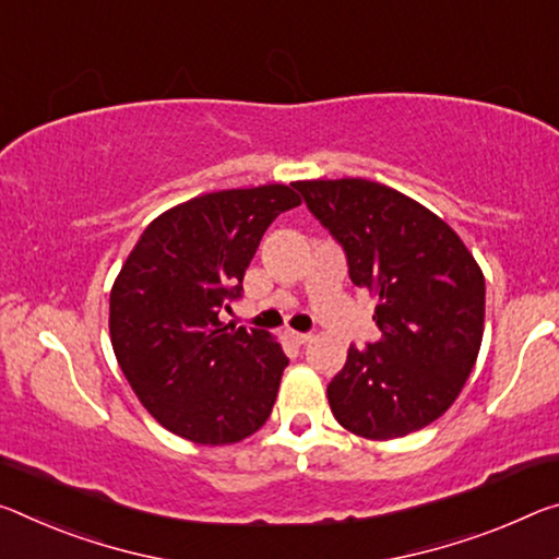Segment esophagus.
<instances>
[{
    "label": "esophagus",
    "instance_id": "34e87169",
    "mask_svg": "<svg viewBox=\"0 0 559 559\" xmlns=\"http://www.w3.org/2000/svg\"><path fill=\"white\" fill-rule=\"evenodd\" d=\"M286 338L290 343H296V345H306V343L313 341V335L311 333H298V331H286Z\"/></svg>",
    "mask_w": 559,
    "mask_h": 559
}]
</instances>
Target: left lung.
<instances>
[{"instance_id":"obj_1","label":"left lung","mask_w":559,"mask_h":559,"mask_svg":"<svg viewBox=\"0 0 559 559\" xmlns=\"http://www.w3.org/2000/svg\"><path fill=\"white\" fill-rule=\"evenodd\" d=\"M348 255L350 281L378 300L380 341L348 350L328 385L345 430L403 438L438 420L471 378L485 331V276L453 228L368 179L296 181Z\"/></svg>"}]
</instances>
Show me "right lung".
<instances>
[{
    "mask_svg": "<svg viewBox=\"0 0 559 559\" xmlns=\"http://www.w3.org/2000/svg\"><path fill=\"white\" fill-rule=\"evenodd\" d=\"M300 206L286 183L201 193L164 211L109 296L114 356L152 418L199 445H231L269 420L288 366L265 331L221 323L261 236Z\"/></svg>",
    "mask_w": 559,
    "mask_h": 559,
    "instance_id": "obj_1",
    "label": "right lung"
}]
</instances>
